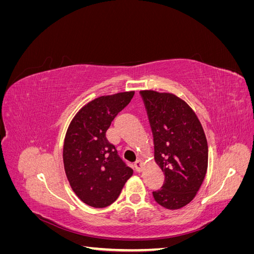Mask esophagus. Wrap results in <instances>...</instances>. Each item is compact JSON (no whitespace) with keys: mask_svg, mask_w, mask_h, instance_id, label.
Instances as JSON below:
<instances>
[{"mask_svg":"<svg viewBox=\"0 0 254 254\" xmlns=\"http://www.w3.org/2000/svg\"><path fill=\"white\" fill-rule=\"evenodd\" d=\"M142 167H143V162H142V161H141V160L135 161V162H134V168H135V171L141 172V171H142Z\"/></svg>","mask_w":254,"mask_h":254,"instance_id":"esophagus-1","label":"esophagus"}]
</instances>
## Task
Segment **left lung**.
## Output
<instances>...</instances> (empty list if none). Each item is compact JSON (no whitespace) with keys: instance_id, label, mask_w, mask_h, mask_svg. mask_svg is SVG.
Instances as JSON below:
<instances>
[{"instance_id":"obj_1","label":"left lung","mask_w":254,"mask_h":254,"mask_svg":"<svg viewBox=\"0 0 254 254\" xmlns=\"http://www.w3.org/2000/svg\"><path fill=\"white\" fill-rule=\"evenodd\" d=\"M155 144V161L165 181L152 191L168 210L189 204L200 189L207 171V141L200 121L189 104L173 93L142 90Z\"/></svg>"}]
</instances>
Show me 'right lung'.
Returning <instances> with one entry per match:
<instances>
[{
  "mask_svg": "<svg viewBox=\"0 0 254 254\" xmlns=\"http://www.w3.org/2000/svg\"><path fill=\"white\" fill-rule=\"evenodd\" d=\"M134 91L99 96L75 114L66 130L64 165L74 193L93 207L112 204L132 176L107 140L111 123L130 103Z\"/></svg>",
  "mask_w": 254,
  "mask_h": 254,
  "instance_id": "right-lung-1",
  "label": "right lung"
}]
</instances>
